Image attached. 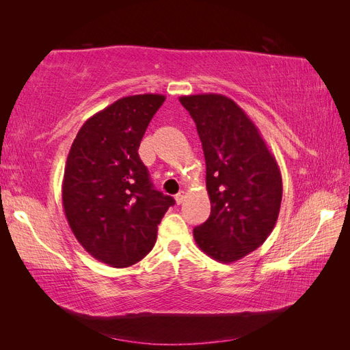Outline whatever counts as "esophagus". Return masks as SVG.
<instances>
[{"label": "esophagus", "instance_id": "esophagus-1", "mask_svg": "<svg viewBox=\"0 0 350 350\" xmlns=\"http://www.w3.org/2000/svg\"><path fill=\"white\" fill-rule=\"evenodd\" d=\"M174 198H176V203H177V204H182V203H183V200H185V192H183V191H180L179 194H177Z\"/></svg>", "mask_w": 350, "mask_h": 350}]
</instances>
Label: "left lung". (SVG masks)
Listing matches in <instances>:
<instances>
[{
	"label": "left lung",
	"mask_w": 350,
	"mask_h": 350,
	"mask_svg": "<svg viewBox=\"0 0 350 350\" xmlns=\"http://www.w3.org/2000/svg\"><path fill=\"white\" fill-rule=\"evenodd\" d=\"M194 118L206 159L211 215L194 228L204 254L234 263L257 250L278 219L282 180L257 126L222 94L180 96Z\"/></svg>",
	"instance_id": "1"
}]
</instances>
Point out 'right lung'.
<instances>
[{
  "instance_id": "right-lung-1",
  "label": "right lung",
  "mask_w": 350,
  "mask_h": 350,
  "mask_svg": "<svg viewBox=\"0 0 350 350\" xmlns=\"http://www.w3.org/2000/svg\"><path fill=\"white\" fill-rule=\"evenodd\" d=\"M162 94L126 96L92 116L73 139L62 185L63 209L83 248L128 267L152 251L174 198L153 189L138 147Z\"/></svg>"
}]
</instances>
